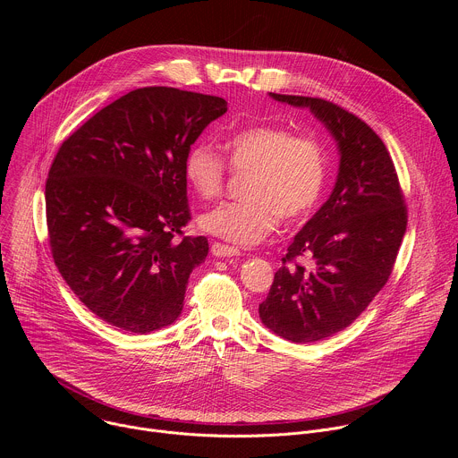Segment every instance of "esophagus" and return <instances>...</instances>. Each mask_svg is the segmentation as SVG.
Instances as JSON below:
<instances>
[{
	"label": "esophagus",
	"mask_w": 458,
	"mask_h": 458,
	"mask_svg": "<svg viewBox=\"0 0 458 458\" xmlns=\"http://www.w3.org/2000/svg\"><path fill=\"white\" fill-rule=\"evenodd\" d=\"M212 255L216 257H237L241 255L239 248L235 246H228V244H223V242H212Z\"/></svg>",
	"instance_id": "1"
}]
</instances>
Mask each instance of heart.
<instances>
[{
  "instance_id": "obj_1",
  "label": "heart",
  "mask_w": 458,
  "mask_h": 458,
  "mask_svg": "<svg viewBox=\"0 0 458 458\" xmlns=\"http://www.w3.org/2000/svg\"><path fill=\"white\" fill-rule=\"evenodd\" d=\"M225 150L233 172H251L250 199L205 214L199 221L205 232L235 244H255L277 230L281 217L297 221L317 207L328 175L326 152L317 140L295 136L286 126L257 124L232 134ZM182 172L203 199H217L226 188L228 165L207 143L188 147Z\"/></svg>"
}]
</instances>
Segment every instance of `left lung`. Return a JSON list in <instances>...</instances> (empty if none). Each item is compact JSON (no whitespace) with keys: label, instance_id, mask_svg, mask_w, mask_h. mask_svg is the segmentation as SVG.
I'll return each mask as SVG.
<instances>
[{"label":"left lung","instance_id":"8db88e82","mask_svg":"<svg viewBox=\"0 0 458 458\" xmlns=\"http://www.w3.org/2000/svg\"><path fill=\"white\" fill-rule=\"evenodd\" d=\"M330 130L341 154L334 191L288 246L259 317L279 337L315 343L348 328L387 283L406 233L397 170L382 140L352 112L320 98L274 94ZM306 254L311 269L294 263Z\"/></svg>","mask_w":458,"mask_h":458}]
</instances>
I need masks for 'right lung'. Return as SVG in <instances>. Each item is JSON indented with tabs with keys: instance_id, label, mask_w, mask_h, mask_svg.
<instances>
[{
	"instance_id": "right-lung-1",
	"label": "right lung",
	"mask_w": 458,
	"mask_h": 458,
	"mask_svg": "<svg viewBox=\"0 0 458 458\" xmlns=\"http://www.w3.org/2000/svg\"><path fill=\"white\" fill-rule=\"evenodd\" d=\"M228 110L223 98L145 87L64 140L45 186L54 263L78 299L130 334L177 320L188 277L208 255L190 221L182 159Z\"/></svg>"
}]
</instances>
